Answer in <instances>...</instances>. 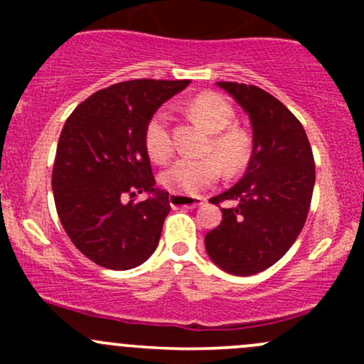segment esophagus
<instances>
[{
  "label": "esophagus",
  "mask_w": 364,
  "mask_h": 364,
  "mask_svg": "<svg viewBox=\"0 0 364 364\" xmlns=\"http://www.w3.org/2000/svg\"><path fill=\"white\" fill-rule=\"evenodd\" d=\"M169 202L173 208H179V207L195 208V207L202 205L203 198L202 196H186V195H179V193H171Z\"/></svg>",
  "instance_id": "esophagus-1"
}]
</instances>
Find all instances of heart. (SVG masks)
<instances>
[{
	"label": "heart",
	"instance_id": "1",
	"mask_svg": "<svg viewBox=\"0 0 364 364\" xmlns=\"http://www.w3.org/2000/svg\"><path fill=\"white\" fill-rule=\"evenodd\" d=\"M191 116L214 133L207 145V154L214 157L178 159L161 174V183L169 191L196 195L203 188L214 185L223 168L228 174H237L252 159V139L241 128L231 127L235 109L231 102L215 92H203L190 102ZM168 111L154 112L145 127V149L157 162L168 161L174 150Z\"/></svg>",
	"mask_w": 364,
	"mask_h": 364
}]
</instances>
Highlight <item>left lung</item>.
Returning <instances> with one entry per match:
<instances>
[{
  "label": "left lung",
  "instance_id": "obj_1",
  "mask_svg": "<svg viewBox=\"0 0 364 364\" xmlns=\"http://www.w3.org/2000/svg\"><path fill=\"white\" fill-rule=\"evenodd\" d=\"M250 114L253 152L245 176L212 203L231 200L205 235L208 257L235 275H253L281 260L301 232L315 186V159L303 124L260 87L219 82Z\"/></svg>",
  "mask_w": 364,
  "mask_h": 364
}]
</instances>
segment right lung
<instances>
[{
    "label": "right lung",
    "mask_w": 364,
    "mask_h": 364,
    "mask_svg": "<svg viewBox=\"0 0 364 364\" xmlns=\"http://www.w3.org/2000/svg\"><path fill=\"white\" fill-rule=\"evenodd\" d=\"M188 83H114L78 104L63 127L51 176L54 203L72 243L97 265L128 270L157 248L171 205L169 193L154 188L145 127ZM139 193L151 196L135 203Z\"/></svg>",
    "instance_id": "1"
}]
</instances>
